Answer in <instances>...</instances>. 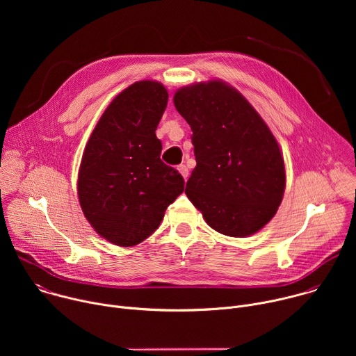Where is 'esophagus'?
<instances>
[{"label":"esophagus","mask_w":356,"mask_h":356,"mask_svg":"<svg viewBox=\"0 0 356 356\" xmlns=\"http://www.w3.org/2000/svg\"><path fill=\"white\" fill-rule=\"evenodd\" d=\"M177 170L180 172V175H181L184 179H187V177H188V169H187V166H186V165H180V166H177Z\"/></svg>","instance_id":"obj_1"}]
</instances>
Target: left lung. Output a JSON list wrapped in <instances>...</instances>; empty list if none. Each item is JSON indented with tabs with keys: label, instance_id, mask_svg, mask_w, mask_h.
<instances>
[{
	"label": "left lung",
	"instance_id": "8db88e82",
	"mask_svg": "<svg viewBox=\"0 0 356 356\" xmlns=\"http://www.w3.org/2000/svg\"><path fill=\"white\" fill-rule=\"evenodd\" d=\"M173 101L193 131L197 166L187 197L220 234H255L276 214L286 186L273 134L245 97L221 81L183 87Z\"/></svg>",
	"mask_w": 356,
	"mask_h": 356
}]
</instances>
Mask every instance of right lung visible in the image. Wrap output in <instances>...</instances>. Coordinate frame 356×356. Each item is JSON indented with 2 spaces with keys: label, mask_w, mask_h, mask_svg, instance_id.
I'll list each match as a JSON object with an SVG mask.
<instances>
[{
  "label": "right lung",
  "mask_w": 356,
  "mask_h": 356,
  "mask_svg": "<svg viewBox=\"0 0 356 356\" xmlns=\"http://www.w3.org/2000/svg\"><path fill=\"white\" fill-rule=\"evenodd\" d=\"M169 94L136 81L107 107L83 154L77 191L91 227L111 243L134 246L161 225L184 190L183 176L161 161L156 128Z\"/></svg>",
  "instance_id": "add662e5"
}]
</instances>
